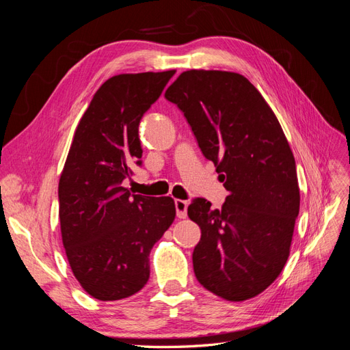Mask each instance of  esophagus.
Listing matches in <instances>:
<instances>
[{
  "instance_id": "esophagus-1",
  "label": "esophagus",
  "mask_w": 350,
  "mask_h": 350,
  "mask_svg": "<svg viewBox=\"0 0 350 350\" xmlns=\"http://www.w3.org/2000/svg\"><path fill=\"white\" fill-rule=\"evenodd\" d=\"M187 207H188V201H185V200H175L176 216L179 219H185L187 217Z\"/></svg>"
}]
</instances>
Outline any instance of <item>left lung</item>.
Returning <instances> with one entry per match:
<instances>
[{
  "instance_id": "8db88e82",
  "label": "left lung",
  "mask_w": 350,
  "mask_h": 350,
  "mask_svg": "<svg viewBox=\"0 0 350 350\" xmlns=\"http://www.w3.org/2000/svg\"><path fill=\"white\" fill-rule=\"evenodd\" d=\"M165 98L184 112L229 193L221 208L204 198L188 206L201 229L196 278L224 299L254 298L283 270L299 213L289 143L261 93L238 72L184 71Z\"/></svg>"
}]
</instances>
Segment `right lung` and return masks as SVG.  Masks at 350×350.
I'll use <instances>...</instances> for the list:
<instances>
[{
  "label": "right lung",
  "instance_id": "add662e5",
  "mask_svg": "<svg viewBox=\"0 0 350 350\" xmlns=\"http://www.w3.org/2000/svg\"><path fill=\"white\" fill-rule=\"evenodd\" d=\"M175 70L105 81L74 133L58 185L61 237L72 274L99 301L129 298L150 276L149 256L175 219L171 197L122 187L142 165L139 124Z\"/></svg>",
  "mask_w": 350,
  "mask_h": 350
}]
</instances>
